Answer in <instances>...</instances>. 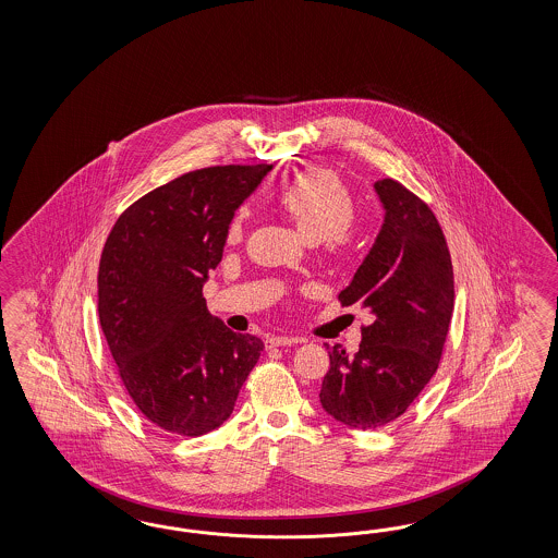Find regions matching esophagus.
Returning a JSON list of instances; mask_svg holds the SVG:
<instances>
[{"instance_id":"1","label":"esophagus","mask_w":558,"mask_h":558,"mask_svg":"<svg viewBox=\"0 0 558 558\" xmlns=\"http://www.w3.org/2000/svg\"><path fill=\"white\" fill-rule=\"evenodd\" d=\"M294 343H299V339L288 338V336H270V338L266 339V345H268V348H278V345H294Z\"/></svg>"}]
</instances>
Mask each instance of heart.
Instances as JSON below:
<instances>
[{
  "instance_id": "b5f03b06",
  "label": "heart",
  "mask_w": 558,
  "mask_h": 558,
  "mask_svg": "<svg viewBox=\"0 0 558 558\" xmlns=\"http://www.w3.org/2000/svg\"><path fill=\"white\" fill-rule=\"evenodd\" d=\"M274 203L311 243L327 254L343 255L354 247V194L331 169L311 168L294 173L274 194ZM243 235V217L233 215L225 236L235 243Z\"/></svg>"
}]
</instances>
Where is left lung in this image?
<instances>
[{"instance_id": "left-lung-1", "label": "left lung", "mask_w": 558, "mask_h": 558, "mask_svg": "<svg viewBox=\"0 0 558 558\" xmlns=\"http://www.w3.org/2000/svg\"><path fill=\"white\" fill-rule=\"evenodd\" d=\"M376 192L387 215L339 303L371 308L355 354L329 350L322 405L355 429L395 422L436 374L454 311V270L434 210L392 178Z\"/></svg>"}]
</instances>
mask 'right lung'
Returning a JSON list of instances; mask_svg holds the SVG:
<instances>
[{"instance_id": "right-lung-1", "label": "right lung", "mask_w": 558, "mask_h": 558, "mask_svg": "<svg viewBox=\"0 0 558 558\" xmlns=\"http://www.w3.org/2000/svg\"><path fill=\"white\" fill-rule=\"evenodd\" d=\"M271 166L187 171L131 204L98 268V315L138 411L178 436H203L233 413L264 341L215 319L203 296L227 222Z\"/></svg>"}]
</instances>
